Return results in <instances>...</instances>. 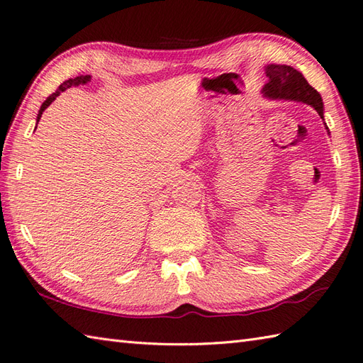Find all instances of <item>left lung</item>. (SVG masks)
Masks as SVG:
<instances>
[{"label":"left lung","instance_id":"1","mask_svg":"<svg viewBox=\"0 0 363 363\" xmlns=\"http://www.w3.org/2000/svg\"><path fill=\"white\" fill-rule=\"evenodd\" d=\"M267 83L261 89L263 96L271 100H289L301 102L313 106L323 119V100L322 96L309 85L303 74L288 65H267L264 66ZM325 121V119H323ZM325 123V122H323ZM325 128L328 126L325 123ZM330 134V130H328Z\"/></svg>","mask_w":363,"mask_h":363}]
</instances>
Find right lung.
Masks as SVG:
<instances>
[{"mask_svg": "<svg viewBox=\"0 0 363 363\" xmlns=\"http://www.w3.org/2000/svg\"><path fill=\"white\" fill-rule=\"evenodd\" d=\"M88 82H91V75H79V77H75V79H69V80H66V82H63L60 86H58V89L55 91V92H52V94H50L45 102H43V105L40 106V111H38V114H37V123L40 122V119H41V114H43V111L45 109L54 102V100L62 94L63 91H66L67 88H71V86H79V85H86Z\"/></svg>", "mask_w": 363, "mask_h": 363, "instance_id": "1", "label": "right lung"}]
</instances>
